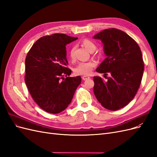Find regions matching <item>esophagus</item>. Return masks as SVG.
Segmentation results:
<instances>
[{
  "label": "esophagus",
  "instance_id": "esophagus-1",
  "mask_svg": "<svg viewBox=\"0 0 157 157\" xmlns=\"http://www.w3.org/2000/svg\"><path fill=\"white\" fill-rule=\"evenodd\" d=\"M90 77H88V76H83V77H82V80H88V79H89Z\"/></svg>",
  "mask_w": 157,
  "mask_h": 157
}]
</instances>
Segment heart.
Masks as SVG:
<instances>
[{"mask_svg": "<svg viewBox=\"0 0 157 157\" xmlns=\"http://www.w3.org/2000/svg\"><path fill=\"white\" fill-rule=\"evenodd\" d=\"M82 46L90 52H93L96 49V44L95 42L88 39H84L82 40ZM74 48H72L69 51V57L71 59L74 58ZM97 65L96 61H82L78 63L75 66L73 71L76 75H88L91 73L94 67Z\"/></svg>", "mask_w": 157, "mask_h": 157, "instance_id": "1", "label": "heart"}]
</instances>
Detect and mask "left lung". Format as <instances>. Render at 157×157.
<instances>
[{
  "instance_id": "obj_1",
  "label": "left lung",
  "mask_w": 157,
  "mask_h": 157,
  "mask_svg": "<svg viewBox=\"0 0 157 157\" xmlns=\"http://www.w3.org/2000/svg\"><path fill=\"white\" fill-rule=\"evenodd\" d=\"M93 38L101 40L106 56L96 71L110 74L105 81L94 77L95 96L104 108L118 110L134 99L140 86L144 71L141 51L131 36L115 28L103 30Z\"/></svg>"
}]
</instances>
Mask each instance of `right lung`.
I'll use <instances>...</instances> for the list:
<instances>
[{"label":"right lung","instance_id":"obj_1","mask_svg":"<svg viewBox=\"0 0 157 157\" xmlns=\"http://www.w3.org/2000/svg\"><path fill=\"white\" fill-rule=\"evenodd\" d=\"M77 39L61 33L44 36L27 53L26 86L33 100L46 112L56 114L64 111L81 82L80 76L68 77L71 70L67 67L66 58L65 46Z\"/></svg>","mask_w":157,"mask_h":157}]
</instances>
